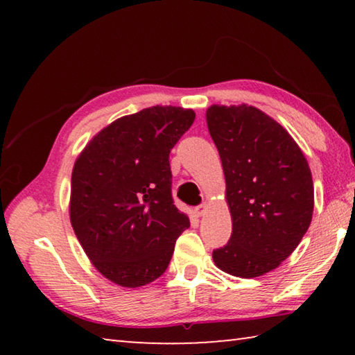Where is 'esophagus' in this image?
<instances>
[{
    "mask_svg": "<svg viewBox=\"0 0 355 355\" xmlns=\"http://www.w3.org/2000/svg\"><path fill=\"white\" fill-rule=\"evenodd\" d=\"M205 211H207V203H202V205L194 208V213L197 216H203V214H205Z\"/></svg>",
    "mask_w": 355,
    "mask_h": 355,
    "instance_id": "obj_1",
    "label": "esophagus"
}]
</instances>
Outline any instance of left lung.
I'll list each match as a JSON object with an SVG mask.
<instances>
[{
  "label": "left lung",
  "instance_id": "8db88e82",
  "mask_svg": "<svg viewBox=\"0 0 355 355\" xmlns=\"http://www.w3.org/2000/svg\"><path fill=\"white\" fill-rule=\"evenodd\" d=\"M208 131L225 175L232 236L213 250L214 264L252 279L286 260L313 216V180L302 150L288 131L254 106L207 110Z\"/></svg>",
  "mask_w": 355,
  "mask_h": 355
}]
</instances>
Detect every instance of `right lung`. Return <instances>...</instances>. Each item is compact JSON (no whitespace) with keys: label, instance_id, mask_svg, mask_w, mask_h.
I'll return each mask as SVG.
<instances>
[{"label":"right lung","instance_id":"right-lung-1","mask_svg":"<svg viewBox=\"0 0 355 355\" xmlns=\"http://www.w3.org/2000/svg\"><path fill=\"white\" fill-rule=\"evenodd\" d=\"M196 112L152 106L92 137L71 172L70 222L95 269L125 288L163 275L189 227L172 199L169 153Z\"/></svg>","mask_w":355,"mask_h":355}]
</instances>
